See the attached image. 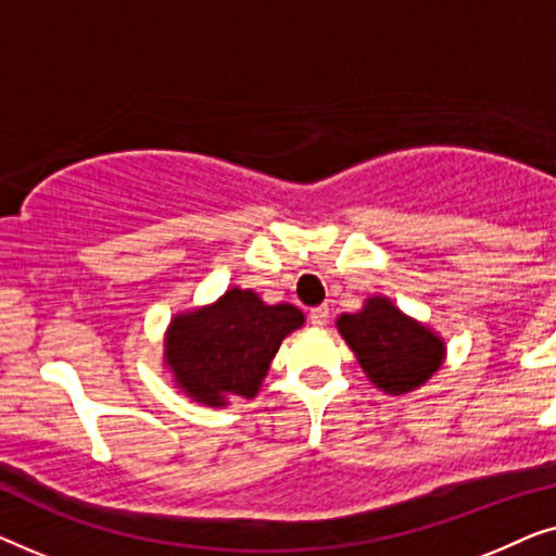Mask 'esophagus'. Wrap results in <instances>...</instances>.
<instances>
[{"mask_svg":"<svg viewBox=\"0 0 556 556\" xmlns=\"http://www.w3.org/2000/svg\"><path fill=\"white\" fill-rule=\"evenodd\" d=\"M308 318H311V324L321 329V326L329 324V306H316V308H311Z\"/></svg>","mask_w":556,"mask_h":556,"instance_id":"1","label":"esophagus"}]
</instances>
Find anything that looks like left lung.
Returning <instances> with one entry per match:
<instances>
[{
  "label": "left lung",
  "instance_id": "left-lung-1",
  "mask_svg": "<svg viewBox=\"0 0 556 556\" xmlns=\"http://www.w3.org/2000/svg\"><path fill=\"white\" fill-rule=\"evenodd\" d=\"M337 326L371 382L390 394L425 384L443 362V341L387 299H369L359 314H344Z\"/></svg>",
  "mask_w": 556,
  "mask_h": 556
}]
</instances>
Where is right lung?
Returning a JSON list of instances; mask_svg holds the SVG:
<instances>
[{"instance_id":"1","label":"right lung","mask_w":556,"mask_h":556,"mask_svg":"<svg viewBox=\"0 0 556 556\" xmlns=\"http://www.w3.org/2000/svg\"><path fill=\"white\" fill-rule=\"evenodd\" d=\"M301 324L291 303L265 306L257 293L232 288L215 306L174 318L166 364L181 390L210 407L253 397L280 341Z\"/></svg>"}]
</instances>
